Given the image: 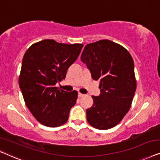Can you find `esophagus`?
<instances>
[{
    "label": "esophagus",
    "mask_w": 160,
    "mask_h": 160,
    "mask_svg": "<svg viewBox=\"0 0 160 160\" xmlns=\"http://www.w3.org/2000/svg\"><path fill=\"white\" fill-rule=\"evenodd\" d=\"M84 96V94H82V93H78V96H79V97H82V96Z\"/></svg>",
    "instance_id": "esophagus-1"
}]
</instances>
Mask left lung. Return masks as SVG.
Masks as SVG:
<instances>
[{
	"label": "left lung",
	"mask_w": 160,
	"mask_h": 160,
	"mask_svg": "<svg viewBox=\"0 0 160 160\" xmlns=\"http://www.w3.org/2000/svg\"><path fill=\"white\" fill-rule=\"evenodd\" d=\"M81 61L92 78L99 81L101 94L92 96L93 106L86 110L93 128L107 130L116 126L129 111L136 90L133 60L120 44L101 40L85 46Z\"/></svg>",
	"instance_id": "8db88e82"
}]
</instances>
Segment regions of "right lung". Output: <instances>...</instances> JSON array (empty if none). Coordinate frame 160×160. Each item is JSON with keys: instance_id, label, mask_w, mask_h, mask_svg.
I'll use <instances>...</instances> for the list:
<instances>
[{"instance_id": "add662e5", "label": "right lung", "mask_w": 160, "mask_h": 160, "mask_svg": "<svg viewBox=\"0 0 160 160\" xmlns=\"http://www.w3.org/2000/svg\"><path fill=\"white\" fill-rule=\"evenodd\" d=\"M82 47L46 39L32 44L24 53L19 87L27 107L42 125L55 128L68 120L78 93L60 91L56 84L65 79Z\"/></svg>"}]
</instances>
